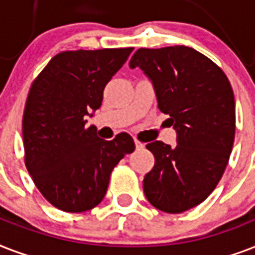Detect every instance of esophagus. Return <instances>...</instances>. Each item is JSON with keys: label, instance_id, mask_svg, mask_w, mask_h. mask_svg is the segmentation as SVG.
Segmentation results:
<instances>
[{"label": "esophagus", "instance_id": "34e87169", "mask_svg": "<svg viewBox=\"0 0 255 255\" xmlns=\"http://www.w3.org/2000/svg\"><path fill=\"white\" fill-rule=\"evenodd\" d=\"M134 143H135V147H137L138 150H141V149H143V147H145V145H143L142 142L138 141V139H134Z\"/></svg>", "mask_w": 255, "mask_h": 255}]
</instances>
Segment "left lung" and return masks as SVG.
<instances>
[{"instance_id":"left-lung-1","label":"left lung","mask_w":255,"mask_h":255,"mask_svg":"<svg viewBox=\"0 0 255 255\" xmlns=\"http://www.w3.org/2000/svg\"><path fill=\"white\" fill-rule=\"evenodd\" d=\"M151 81L158 109L177 131V146L146 145L154 167L143 191L154 208L178 214L208 198L228 166L236 134V102L221 68L193 47L138 49L129 62Z\"/></svg>"}]
</instances>
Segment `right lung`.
Returning <instances> with one entry per match:
<instances>
[{"label":"right lung","mask_w":255,"mask_h":255,"mask_svg":"<svg viewBox=\"0 0 255 255\" xmlns=\"http://www.w3.org/2000/svg\"><path fill=\"white\" fill-rule=\"evenodd\" d=\"M133 47L62 52L49 61L27 94L22 120L25 165L41 194L60 210L82 213L104 199L114 166L135 149L120 133L97 135L86 117Z\"/></svg>","instance_id":"1"}]
</instances>
